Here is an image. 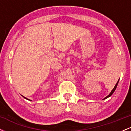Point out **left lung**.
<instances>
[{
  "label": "left lung",
  "mask_w": 131,
  "mask_h": 131,
  "mask_svg": "<svg viewBox=\"0 0 131 131\" xmlns=\"http://www.w3.org/2000/svg\"><path fill=\"white\" fill-rule=\"evenodd\" d=\"M119 80H118V82H117V83H116V84L115 86V87H114V88H113V90H112V92H110V94L108 95V96H107V97H105V98L104 99H106V98H108V97H110V96H111V95H112L113 94V92H115V90H116V87H117V85H118V82H119Z\"/></svg>",
  "instance_id": "obj_1"
}]
</instances>
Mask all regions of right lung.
<instances>
[{
	"mask_svg": "<svg viewBox=\"0 0 131 131\" xmlns=\"http://www.w3.org/2000/svg\"><path fill=\"white\" fill-rule=\"evenodd\" d=\"M25 99H26V98H25ZM28 100H29V99H28Z\"/></svg>",
	"mask_w": 131,
	"mask_h": 131,
	"instance_id": "add662e5",
	"label": "right lung"
}]
</instances>
